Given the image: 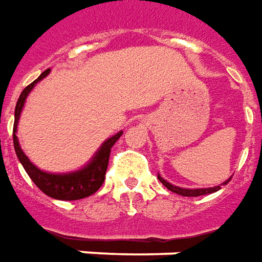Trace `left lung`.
<instances>
[{
    "label": "left lung",
    "instance_id": "left-lung-1",
    "mask_svg": "<svg viewBox=\"0 0 262 262\" xmlns=\"http://www.w3.org/2000/svg\"><path fill=\"white\" fill-rule=\"evenodd\" d=\"M158 179L162 182V185H164V186L166 187V189H169L170 192L181 194V196H189V198H194V196H202V194L214 193V192H217V190H220V189H222V185H227L231 178H229L227 181L224 182V183H222V185H219V186L206 187V189H183V187L173 186V185H170L169 182L165 181L162 176H159V173H158Z\"/></svg>",
    "mask_w": 262,
    "mask_h": 262
}]
</instances>
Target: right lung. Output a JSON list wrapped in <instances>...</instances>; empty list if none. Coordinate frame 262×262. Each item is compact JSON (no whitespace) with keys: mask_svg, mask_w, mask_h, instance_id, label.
Segmentation results:
<instances>
[{"mask_svg":"<svg viewBox=\"0 0 262 262\" xmlns=\"http://www.w3.org/2000/svg\"><path fill=\"white\" fill-rule=\"evenodd\" d=\"M51 69H46L42 75L39 76L38 79L32 81L29 86L24 89L21 96L16 101L15 107V121H14V148H15L16 157L19 159V162L24 166V169L27 170L29 178L36 186L48 196H51L53 199L57 200H79L84 199L87 196H90L94 192H97L101 187L103 182L105 179V172H107V166H108V159H110V152L113 145L116 144L118 138L122 135V131L117 133L116 135L110 137L108 140L104 141L101 146L98 148V151L94 154L92 161L87 165H84L81 169L75 170V172H69V173H51V172H45L40 170L38 166L29 161V158L24 154L19 141L16 137V128H18V121H19V116H21L22 108L25 104L28 94L31 93L35 84L40 81L43 77L49 75Z\"/></svg>","mask_w":262,"mask_h":262,"instance_id":"obj_1","label":"right lung"}]
</instances>
